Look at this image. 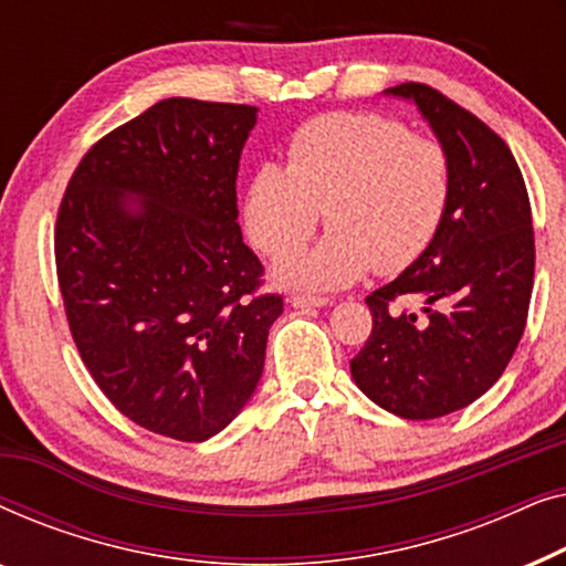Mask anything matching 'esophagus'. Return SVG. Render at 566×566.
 Returning a JSON list of instances; mask_svg holds the SVG:
<instances>
[{
	"label": "esophagus",
	"instance_id": "esophagus-1",
	"mask_svg": "<svg viewBox=\"0 0 566 566\" xmlns=\"http://www.w3.org/2000/svg\"><path fill=\"white\" fill-rule=\"evenodd\" d=\"M289 304L293 308H322V306L332 304V301L324 296H304V293H293V296L289 298Z\"/></svg>",
	"mask_w": 566,
	"mask_h": 566
}]
</instances>
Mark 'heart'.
<instances>
[{"label": "heart", "mask_w": 566, "mask_h": 566, "mask_svg": "<svg viewBox=\"0 0 566 566\" xmlns=\"http://www.w3.org/2000/svg\"><path fill=\"white\" fill-rule=\"evenodd\" d=\"M451 161L436 138L409 134L376 113H327L289 144V167L265 161L247 182L242 213L252 244L282 258L313 233L321 211L331 234L275 265V281L337 291L370 270L412 265L443 227Z\"/></svg>", "instance_id": "obj_1"}]
</instances>
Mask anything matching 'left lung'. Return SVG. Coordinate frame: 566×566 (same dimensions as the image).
<instances>
[{
	"mask_svg": "<svg viewBox=\"0 0 566 566\" xmlns=\"http://www.w3.org/2000/svg\"><path fill=\"white\" fill-rule=\"evenodd\" d=\"M384 95L412 103L451 161L443 227L412 265L366 298L368 343L350 360L358 389L405 420L469 407L502 376L521 343L533 291L531 203L507 144L424 84ZM417 297L421 316L394 307Z\"/></svg>",
	"mask_w": 566,
	"mask_h": 566,
	"instance_id": "left-lung-1",
	"label": "left lung"
}]
</instances>
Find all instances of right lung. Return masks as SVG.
<instances>
[{"label": "right lung", "mask_w": 566, "mask_h": 566, "mask_svg": "<svg viewBox=\"0 0 566 566\" xmlns=\"http://www.w3.org/2000/svg\"><path fill=\"white\" fill-rule=\"evenodd\" d=\"M258 107L167 97L92 146L56 221L84 366L128 420L200 443L252 399L281 296H254L239 157Z\"/></svg>", "instance_id": "1"}]
</instances>
